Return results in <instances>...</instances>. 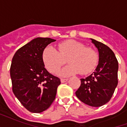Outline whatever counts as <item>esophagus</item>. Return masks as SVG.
<instances>
[{
    "instance_id": "obj_1",
    "label": "esophagus",
    "mask_w": 127,
    "mask_h": 127,
    "mask_svg": "<svg viewBox=\"0 0 127 127\" xmlns=\"http://www.w3.org/2000/svg\"><path fill=\"white\" fill-rule=\"evenodd\" d=\"M69 80V79H63V78H62L61 80V82L62 83H64V82H67Z\"/></svg>"
}]
</instances>
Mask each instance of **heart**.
Segmentation results:
<instances>
[{"label":"heart","instance_id":"heart-1","mask_svg":"<svg viewBox=\"0 0 127 127\" xmlns=\"http://www.w3.org/2000/svg\"><path fill=\"white\" fill-rule=\"evenodd\" d=\"M66 58L69 64L59 72L63 76L78 73L87 75L95 69L98 62V54L95 49L86 47L83 43L75 40H67L59 43L58 50L52 46H47L42 52L43 63L52 73L58 71L65 63Z\"/></svg>","mask_w":127,"mask_h":127}]
</instances>
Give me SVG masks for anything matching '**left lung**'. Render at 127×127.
<instances>
[{"mask_svg":"<svg viewBox=\"0 0 127 127\" xmlns=\"http://www.w3.org/2000/svg\"><path fill=\"white\" fill-rule=\"evenodd\" d=\"M99 54L95 71L85 79L75 92L80 101L92 107L103 105L112 98L118 85V63L114 53L106 45L91 39Z\"/></svg>","mask_w":127,"mask_h":127,"instance_id":"1","label":"left lung"}]
</instances>
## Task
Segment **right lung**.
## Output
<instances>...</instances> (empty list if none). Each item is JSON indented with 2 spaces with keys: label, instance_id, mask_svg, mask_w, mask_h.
Masks as SVG:
<instances>
[{
  "label": "right lung",
  "instance_id": "add662e5",
  "mask_svg": "<svg viewBox=\"0 0 127 127\" xmlns=\"http://www.w3.org/2000/svg\"><path fill=\"white\" fill-rule=\"evenodd\" d=\"M38 37L20 47L13 56L10 68L12 91L27 110L41 113L52 105L61 84L58 77L50 73L42 61V52L55 41Z\"/></svg>",
  "mask_w": 127,
  "mask_h": 127
}]
</instances>
